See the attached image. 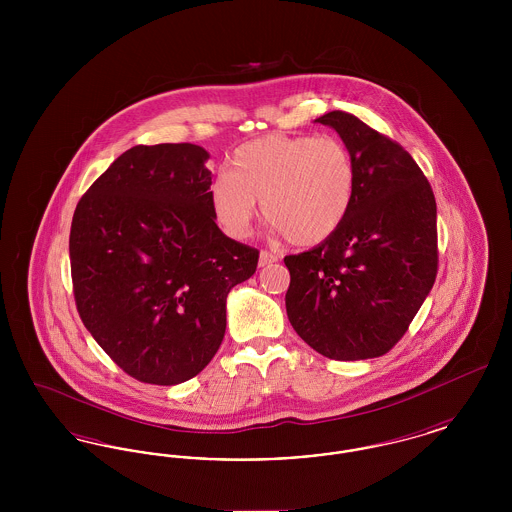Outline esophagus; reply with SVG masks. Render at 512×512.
Instances as JSON below:
<instances>
[{
	"label": "esophagus",
	"instance_id": "esophagus-1",
	"mask_svg": "<svg viewBox=\"0 0 512 512\" xmlns=\"http://www.w3.org/2000/svg\"><path fill=\"white\" fill-rule=\"evenodd\" d=\"M276 261H278V257L272 255V253H268V251H261V253H259V267H267V265L276 263Z\"/></svg>",
	"mask_w": 512,
	"mask_h": 512
}]
</instances>
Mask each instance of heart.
Masks as SVG:
<instances>
[{"mask_svg":"<svg viewBox=\"0 0 512 512\" xmlns=\"http://www.w3.org/2000/svg\"><path fill=\"white\" fill-rule=\"evenodd\" d=\"M355 190V161L338 138L268 134L234 151L230 174L209 188V203L232 238L249 234L261 201L274 230L292 244L317 245L343 226Z\"/></svg>","mask_w":512,"mask_h":512,"instance_id":"obj_1","label":"heart"}]
</instances>
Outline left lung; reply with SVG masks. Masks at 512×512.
I'll use <instances>...</instances> for the list:
<instances>
[{
  "label": "left lung",
  "mask_w": 512,
  "mask_h": 512,
  "mask_svg": "<svg viewBox=\"0 0 512 512\" xmlns=\"http://www.w3.org/2000/svg\"><path fill=\"white\" fill-rule=\"evenodd\" d=\"M315 122L340 134L357 190L330 240L284 259L286 311L320 355L374 359L403 338L436 282V197L413 157L355 115L330 111Z\"/></svg>",
  "instance_id": "left-lung-1"
}]
</instances>
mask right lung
<instances>
[{
    "instance_id": "obj_1",
    "label": "right lung",
    "mask_w": 512,
    "mask_h": 512,
    "mask_svg": "<svg viewBox=\"0 0 512 512\" xmlns=\"http://www.w3.org/2000/svg\"><path fill=\"white\" fill-rule=\"evenodd\" d=\"M209 153L194 144L124 151L76 205L69 253L76 309L132 378L176 386L211 363L226 297L259 251L220 232Z\"/></svg>"
}]
</instances>
